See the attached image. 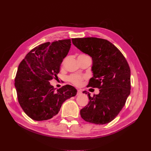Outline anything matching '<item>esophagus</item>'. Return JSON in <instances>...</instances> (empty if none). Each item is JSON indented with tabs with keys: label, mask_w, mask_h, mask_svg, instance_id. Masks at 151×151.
I'll return each instance as SVG.
<instances>
[{
	"label": "esophagus",
	"mask_w": 151,
	"mask_h": 151,
	"mask_svg": "<svg viewBox=\"0 0 151 151\" xmlns=\"http://www.w3.org/2000/svg\"><path fill=\"white\" fill-rule=\"evenodd\" d=\"M82 93V91L81 89H78L77 90V94H81Z\"/></svg>",
	"instance_id": "34e87169"
}]
</instances>
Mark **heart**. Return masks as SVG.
Segmentation results:
<instances>
[{
  "label": "heart",
  "instance_id": "obj_1",
  "mask_svg": "<svg viewBox=\"0 0 151 151\" xmlns=\"http://www.w3.org/2000/svg\"><path fill=\"white\" fill-rule=\"evenodd\" d=\"M85 77L81 76L77 74H73L68 77V80L70 81L72 84L77 86H80L83 84V81Z\"/></svg>",
  "mask_w": 151,
  "mask_h": 151
}]
</instances>
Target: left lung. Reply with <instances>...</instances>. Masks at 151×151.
<instances>
[{"label":"left lung","instance_id":"obj_1","mask_svg":"<svg viewBox=\"0 0 151 151\" xmlns=\"http://www.w3.org/2000/svg\"><path fill=\"white\" fill-rule=\"evenodd\" d=\"M72 43L92 57L93 76L88 87L98 88L99 93L91 97L80 111L82 118L89 123L103 125L118 115L130 94V69L125 58L109 41L98 38H72Z\"/></svg>","mask_w":151,"mask_h":151}]
</instances>
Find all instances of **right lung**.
Listing matches in <instances>:
<instances>
[{"mask_svg": "<svg viewBox=\"0 0 151 151\" xmlns=\"http://www.w3.org/2000/svg\"><path fill=\"white\" fill-rule=\"evenodd\" d=\"M70 46V39L41 44L31 50L18 67L14 83L18 101L31 119H50L57 115L66 99L76 95L74 87L65 85L55 91L49 82L57 77Z\"/></svg>", "mask_w": 151, "mask_h": 151, "instance_id": "right-lung-1", "label": "right lung"}]
</instances>
